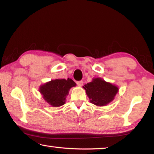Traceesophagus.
I'll use <instances>...</instances> for the list:
<instances>
[{
	"label": "esophagus",
	"instance_id": "obj_1",
	"mask_svg": "<svg viewBox=\"0 0 154 154\" xmlns=\"http://www.w3.org/2000/svg\"><path fill=\"white\" fill-rule=\"evenodd\" d=\"M77 85H78V86H79V87L82 86L83 85V81H77Z\"/></svg>",
	"mask_w": 154,
	"mask_h": 154
}]
</instances>
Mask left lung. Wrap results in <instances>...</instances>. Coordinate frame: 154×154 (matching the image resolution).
<instances>
[{
    "label": "left lung",
    "instance_id": "left-lung-1",
    "mask_svg": "<svg viewBox=\"0 0 154 154\" xmlns=\"http://www.w3.org/2000/svg\"><path fill=\"white\" fill-rule=\"evenodd\" d=\"M83 87L90 102L98 106H106L112 102L119 90L115 85L106 82L100 77L94 78Z\"/></svg>",
    "mask_w": 154,
    "mask_h": 154
}]
</instances>
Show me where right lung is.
<instances>
[{"label": "right lung", "mask_w": 154, "mask_h": 154, "mask_svg": "<svg viewBox=\"0 0 154 154\" xmlns=\"http://www.w3.org/2000/svg\"><path fill=\"white\" fill-rule=\"evenodd\" d=\"M75 86L76 83L69 78L57 79L42 85L39 91L49 104L53 107H59L65 103L69 91Z\"/></svg>", "instance_id": "obj_1"}]
</instances>
